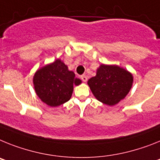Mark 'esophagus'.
Returning <instances> with one entry per match:
<instances>
[{
	"instance_id": "34e87169",
	"label": "esophagus",
	"mask_w": 160,
	"mask_h": 160,
	"mask_svg": "<svg viewBox=\"0 0 160 160\" xmlns=\"http://www.w3.org/2000/svg\"><path fill=\"white\" fill-rule=\"evenodd\" d=\"M80 78H81V80L84 82H86L87 80H88V78H87V76H86L85 75H83V76H80Z\"/></svg>"
}]
</instances>
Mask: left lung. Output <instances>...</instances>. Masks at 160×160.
<instances>
[{
	"label": "left lung",
	"mask_w": 160,
	"mask_h": 160,
	"mask_svg": "<svg viewBox=\"0 0 160 160\" xmlns=\"http://www.w3.org/2000/svg\"><path fill=\"white\" fill-rule=\"evenodd\" d=\"M133 84V76L117 65L101 64L97 75L88 80L92 92L107 105H114L128 94Z\"/></svg>",
	"instance_id": "obj_1"
}]
</instances>
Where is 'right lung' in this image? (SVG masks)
<instances>
[{"instance_id":"obj_1","label":"right lung","mask_w":160,"mask_h":160,"mask_svg":"<svg viewBox=\"0 0 160 160\" xmlns=\"http://www.w3.org/2000/svg\"><path fill=\"white\" fill-rule=\"evenodd\" d=\"M34 90L42 101L51 107H56L68 101L73 86L81 84L73 72L60 59L38 69L33 78Z\"/></svg>"}]
</instances>
